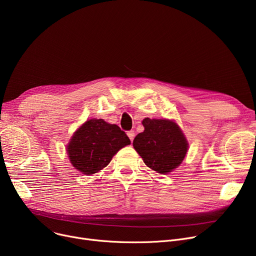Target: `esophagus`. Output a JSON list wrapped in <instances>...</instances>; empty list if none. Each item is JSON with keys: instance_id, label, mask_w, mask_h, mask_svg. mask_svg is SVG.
<instances>
[{"instance_id": "1", "label": "esophagus", "mask_w": 256, "mask_h": 256, "mask_svg": "<svg viewBox=\"0 0 256 256\" xmlns=\"http://www.w3.org/2000/svg\"><path fill=\"white\" fill-rule=\"evenodd\" d=\"M135 135H136V134H135V132H134V130H130V132H128V137L130 139V141H132V142L134 138H135Z\"/></svg>"}]
</instances>
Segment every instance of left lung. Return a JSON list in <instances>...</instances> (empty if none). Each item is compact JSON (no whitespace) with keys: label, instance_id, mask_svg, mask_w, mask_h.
Masks as SVG:
<instances>
[{"label":"left lung","instance_id":"obj_1","mask_svg":"<svg viewBox=\"0 0 256 256\" xmlns=\"http://www.w3.org/2000/svg\"><path fill=\"white\" fill-rule=\"evenodd\" d=\"M144 130L135 137L132 146L147 167L160 174L178 168L186 158L189 143L180 126L170 119L142 120Z\"/></svg>","mask_w":256,"mask_h":256}]
</instances>
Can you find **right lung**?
<instances>
[{"label":"right lung","instance_id":"1","mask_svg":"<svg viewBox=\"0 0 256 256\" xmlns=\"http://www.w3.org/2000/svg\"><path fill=\"white\" fill-rule=\"evenodd\" d=\"M130 140L116 124L92 118L76 128L66 146L70 164L86 176L100 172Z\"/></svg>","mask_w":256,"mask_h":256}]
</instances>
